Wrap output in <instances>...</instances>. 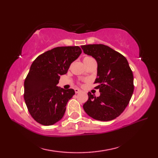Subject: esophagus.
Here are the masks:
<instances>
[{
    "label": "esophagus",
    "mask_w": 158,
    "mask_h": 158,
    "mask_svg": "<svg viewBox=\"0 0 158 158\" xmlns=\"http://www.w3.org/2000/svg\"><path fill=\"white\" fill-rule=\"evenodd\" d=\"M80 92H81V90H80L79 89H78V88H75V92L76 94L79 93Z\"/></svg>",
    "instance_id": "esophagus-1"
}]
</instances>
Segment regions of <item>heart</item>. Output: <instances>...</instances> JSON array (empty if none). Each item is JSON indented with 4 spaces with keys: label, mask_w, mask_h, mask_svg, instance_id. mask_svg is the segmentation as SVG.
<instances>
[{
    "label": "heart",
    "mask_w": 158,
    "mask_h": 158,
    "mask_svg": "<svg viewBox=\"0 0 158 158\" xmlns=\"http://www.w3.org/2000/svg\"><path fill=\"white\" fill-rule=\"evenodd\" d=\"M93 60H94V59L92 57H91V56H86V57H85L84 58H83V62H84L85 64H87L93 61Z\"/></svg>",
    "instance_id": "1"
}]
</instances>
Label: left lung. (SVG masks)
I'll return each mask as SVG.
<instances>
[{
  "label": "left lung",
  "instance_id": "8db88e82",
  "mask_svg": "<svg viewBox=\"0 0 158 158\" xmlns=\"http://www.w3.org/2000/svg\"><path fill=\"white\" fill-rule=\"evenodd\" d=\"M85 54L98 63L95 87L100 95L88 92L83 109L93 119L110 121L119 116L128 105L134 92V77L127 59L120 53L102 44L81 45Z\"/></svg>",
  "mask_w": 158,
  "mask_h": 158
}]
</instances>
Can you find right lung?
<instances>
[{
	"label": "right lung",
	"mask_w": 158,
	"mask_h": 158,
	"mask_svg": "<svg viewBox=\"0 0 158 158\" xmlns=\"http://www.w3.org/2000/svg\"><path fill=\"white\" fill-rule=\"evenodd\" d=\"M78 46L58 47L39 56L24 81V100L36 122L51 126L61 119L69 100L75 94L73 89L57 86L60 76L68 71L73 62L81 53Z\"/></svg>",
	"instance_id": "right-lung-1"
}]
</instances>
